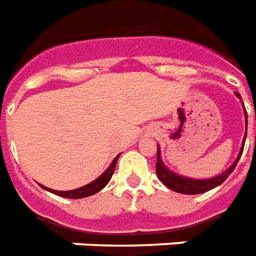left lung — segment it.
I'll list each match as a JSON object with an SVG mask.
<instances>
[{
	"label": "left lung",
	"mask_w": 256,
	"mask_h": 256,
	"mask_svg": "<svg viewBox=\"0 0 256 256\" xmlns=\"http://www.w3.org/2000/svg\"><path fill=\"white\" fill-rule=\"evenodd\" d=\"M238 98H240V94H236ZM244 106V104H243ZM246 111V108H244ZM256 119V116H255ZM246 126H247V112H246ZM246 137H247V128H246V136H244L243 140V146L240 149V153L236 162L229 166L226 171H224L221 175H217L214 178H210V179H191V178H184V176L178 175V174H174L172 171H170L164 162H162V154H160V148H157V162H156V174L157 178L162 182V184L166 186L168 188L176 191V192H182V194H202V192H206V191L212 190L214 187L220 186L221 183H224L232 172H234V166L238 164V162L240 160V156L243 153L244 149V142H246Z\"/></svg>",
	"instance_id": "8db88e82"
}]
</instances>
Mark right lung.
<instances>
[{
  "instance_id": "1",
  "label": "right lung",
  "mask_w": 256,
  "mask_h": 256,
  "mask_svg": "<svg viewBox=\"0 0 256 256\" xmlns=\"http://www.w3.org/2000/svg\"><path fill=\"white\" fill-rule=\"evenodd\" d=\"M118 157L119 154L115 158H114V162L110 164V166L106 170V171L102 174V175L94 180L90 184H86L84 187H80V188H76V190H70V191H56L52 190V188H48V187L40 186L44 188V190L50 191L52 194H56V196H64V198H70V200H78V198H85V196H90L96 194V192H99L102 188L107 186V183L111 180V176H112L114 171H115V166H116V162H118Z\"/></svg>"
}]
</instances>
